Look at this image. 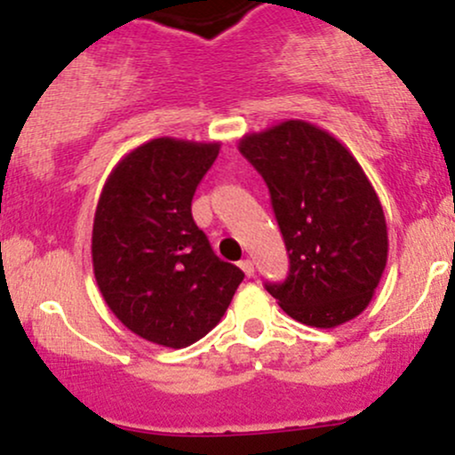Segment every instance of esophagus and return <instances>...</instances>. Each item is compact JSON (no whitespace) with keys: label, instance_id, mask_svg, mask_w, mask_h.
Returning a JSON list of instances; mask_svg holds the SVG:
<instances>
[{"label":"esophagus","instance_id":"34e87169","mask_svg":"<svg viewBox=\"0 0 455 455\" xmlns=\"http://www.w3.org/2000/svg\"><path fill=\"white\" fill-rule=\"evenodd\" d=\"M241 268H243V273L247 275V277H253L255 268H253V262H251V259H243V262H241Z\"/></svg>","mask_w":455,"mask_h":455}]
</instances>
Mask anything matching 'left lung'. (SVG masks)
<instances>
[{
    "instance_id": "left-lung-1",
    "label": "left lung",
    "mask_w": 455,
    "mask_h": 455,
    "mask_svg": "<svg viewBox=\"0 0 455 455\" xmlns=\"http://www.w3.org/2000/svg\"><path fill=\"white\" fill-rule=\"evenodd\" d=\"M262 173L290 255V275L267 290L290 318L315 329L356 318L379 288L389 253L382 204L338 137L283 120L238 140Z\"/></svg>"
}]
</instances>
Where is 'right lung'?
Returning <instances> with one entry per match:
<instances>
[{
    "instance_id": "1",
    "label": "right lung",
    "mask_w": 455,
    "mask_h": 455,
    "mask_svg": "<svg viewBox=\"0 0 455 455\" xmlns=\"http://www.w3.org/2000/svg\"><path fill=\"white\" fill-rule=\"evenodd\" d=\"M219 141L156 137L107 176L92 226V267L107 307L126 329L187 348L223 318L244 273L212 253L191 200Z\"/></svg>"
}]
</instances>
